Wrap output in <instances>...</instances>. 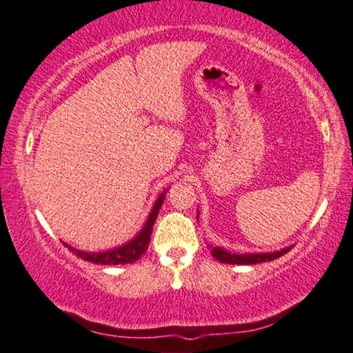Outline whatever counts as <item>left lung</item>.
Returning <instances> with one entry per match:
<instances>
[{"label":"left lung","instance_id":"8db88e82","mask_svg":"<svg viewBox=\"0 0 353 353\" xmlns=\"http://www.w3.org/2000/svg\"><path fill=\"white\" fill-rule=\"evenodd\" d=\"M211 255H213L218 261L229 263V265H256V263L263 261H271L276 260V258L283 256L284 253L290 250V247L283 248L279 252H271V253H242V255H237V253H229L228 250L221 247H210Z\"/></svg>","mask_w":353,"mask_h":353}]
</instances>
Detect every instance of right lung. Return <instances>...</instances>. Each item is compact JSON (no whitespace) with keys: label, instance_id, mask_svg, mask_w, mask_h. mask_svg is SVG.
Masks as SVG:
<instances>
[{"label":"right lung","instance_id":"right-lung-1","mask_svg":"<svg viewBox=\"0 0 353 353\" xmlns=\"http://www.w3.org/2000/svg\"><path fill=\"white\" fill-rule=\"evenodd\" d=\"M164 200V192L159 195V199L154 201V206L150 213L147 223H145L143 229L139 232V236H135L132 241L125 243V245L112 248V250L108 252H100V253H87L81 250H74L72 247H69L68 243H64L65 247H69L75 255L83 258V260L97 263V265H125V263H134L137 261L140 256L147 252L148 243H150V236H152L153 224L157 221V216L159 213V208H161Z\"/></svg>","mask_w":353,"mask_h":353}]
</instances>
